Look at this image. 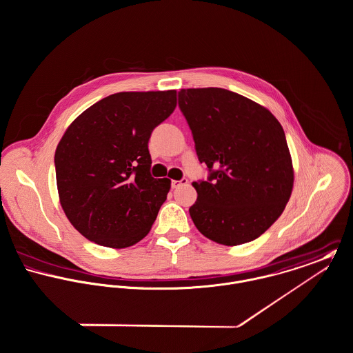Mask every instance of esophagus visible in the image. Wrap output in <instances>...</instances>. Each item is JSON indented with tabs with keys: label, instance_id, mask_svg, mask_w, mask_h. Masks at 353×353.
Masks as SVG:
<instances>
[{
	"label": "esophagus",
	"instance_id": "34e87169",
	"mask_svg": "<svg viewBox=\"0 0 353 353\" xmlns=\"http://www.w3.org/2000/svg\"><path fill=\"white\" fill-rule=\"evenodd\" d=\"M187 183H188L187 179H183V180H172V188H177V187H180V185H183V184H187Z\"/></svg>",
	"mask_w": 353,
	"mask_h": 353
}]
</instances>
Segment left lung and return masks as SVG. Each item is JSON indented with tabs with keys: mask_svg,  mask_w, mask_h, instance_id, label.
I'll list each match as a JSON object with an SVG mask.
<instances>
[{
	"mask_svg": "<svg viewBox=\"0 0 353 353\" xmlns=\"http://www.w3.org/2000/svg\"><path fill=\"white\" fill-rule=\"evenodd\" d=\"M179 106L199 161L212 172L208 181L192 183L195 226L222 245L255 240L279 219L293 190L280 121L265 106L218 87L181 88Z\"/></svg>",
	"mask_w": 353,
	"mask_h": 353,
	"instance_id": "1",
	"label": "left lung"
}]
</instances>
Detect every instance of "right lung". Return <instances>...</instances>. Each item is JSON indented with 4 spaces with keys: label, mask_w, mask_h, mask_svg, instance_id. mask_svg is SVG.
Returning <instances> with one entry per match:
<instances>
[{
    "label": "right lung",
    "mask_w": 353,
    "mask_h": 353,
    "mask_svg": "<svg viewBox=\"0 0 353 353\" xmlns=\"http://www.w3.org/2000/svg\"><path fill=\"white\" fill-rule=\"evenodd\" d=\"M177 105L176 90L112 94L77 116L56 148L61 208L87 240L127 248L145 237L170 180L150 174L148 139Z\"/></svg>",
    "instance_id": "obj_1"
}]
</instances>
